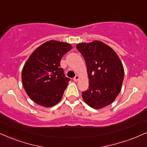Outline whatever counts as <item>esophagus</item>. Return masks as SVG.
Segmentation results:
<instances>
[{
    "mask_svg": "<svg viewBox=\"0 0 147 147\" xmlns=\"http://www.w3.org/2000/svg\"><path fill=\"white\" fill-rule=\"evenodd\" d=\"M79 75H76L75 77L73 78V80H74V81H76V82H77V81L79 80Z\"/></svg>",
    "mask_w": 147,
    "mask_h": 147,
    "instance_id": "esophagus-1",
    "label": "esophagus"
}]
</instances>
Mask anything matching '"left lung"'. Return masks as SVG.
Listing matches in <instances>:
<instances>
[{
	"label": "left lung",
	"instance_id": "left-lung-1",
	"mask_svg": "<svg viewBox=\"0 0 147 147\" xmlns=\"http://www.w3.org/2000/svg\"><path fill=\"white\" fill-rule=\"evenodd\" d=\"M86 61L89 89L82 92L84 101L94 109L109 105L121 90L124 68L116 52L103 42L94 41L76 46Z\"/></svg>",
	"mask_w": 147,
	"mask_h": 147
}]
</instances>
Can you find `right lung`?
<instances>
[{
    "mask_svg": "<svg viewBox=\"0 0 147 147\" xmlns=\"http://www.w3.org/2000/svg\"><path fill=\"white\" fill-rule=\"evenodd\" d=\"M66 42L50 40L42 44L30 55L22 72L26 94L44 107H52L61 100L70 79L60 67L62 57L72 49Z\"/></svg>",
    "mask_w": 147,
    "mask_h": 147,
    "instance_id": "1",
    "label": "right lung"
}]
</instances>
